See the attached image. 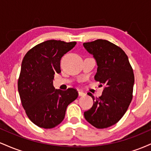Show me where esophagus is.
<instances>
[{"mask_svg": "<svg viewBox=\"0 0 151 151\" xmlns=\"http://www.w3.org/2000/svg\"><path fill=\"white\" fill-rule=\"evenodd\" d=\"M78 93H79V96H84V95H85V93H84V91H80V90H79V91H78Z\"/></svg>", "mask_w": 151, "mask_h": 151, "instance_id": "esophagus-1", "label": "esophagus"}]
</instances>
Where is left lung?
Here are the masks:
<instances>
[{"label":"left lung","instance_id":"8db88e82","mask_svg":"<svg viewBox=\"0 0 151 151\" xmlns=\"http://www.w3.org/2000/svg\"><path fill=\"white\" fill-rule=\"evenodd\" d=\"M92 54L97 63L94 79L104 85L101 96L84 113L86 120L97 129L110 127L119 122L129 108L133 99L134 74L125 52L106 40H96L83 44Z\"/></svg>","mask_w":151,"mask_h":151}]
</instances>
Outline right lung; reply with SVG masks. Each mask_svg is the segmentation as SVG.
<instances>
[{
	"instance_id": "add662e5",
	"label": "right lung",
	"mask_w": 151,
	"mask_h": 151,
	"mask_svg": "<svg viewBox=\"0 0 151 151\" xmlns=\"http://www.w3.org/2000/svg\"><path fill=\"white\" fill-rule=\"evenodd\" d=\"M77 44L50 40L25 54L18 81L20 100L27 117L36 126L52 129L63 121L67 106L78 96L74 88L55 89V74L61 72L60 60Z\"/></svg>"
}]
</instances>
